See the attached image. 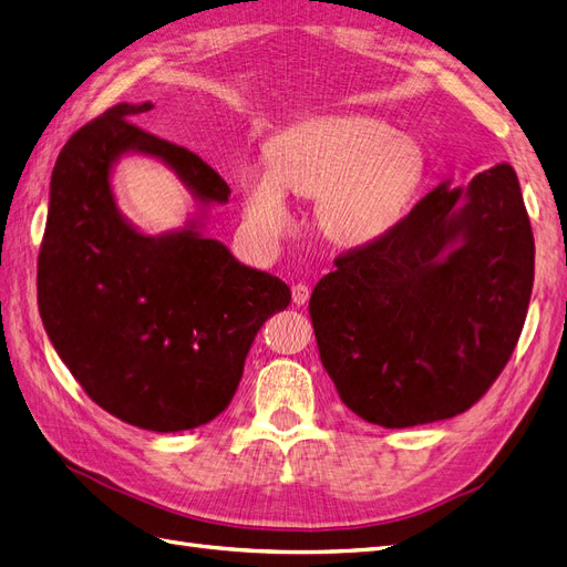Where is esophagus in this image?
Segmentation results:
<instances>
[{
  "mask_svg": "<svg viewBox=\"0 0 567 567\" xmlns=\"http://www.w3.org/2000/svg\"><path fill=\"white\" fill-rule=\"evenodd\" d=\"M290 296H293V302L300 307L310 300V288H307L305 284H296L293 288H290Z\"/></svg>",
  "mask_w": 567,
  "mask_h": 567,
  "instance_id": "esophagus-1",
  "label": "esophagus"
}]
</instances>
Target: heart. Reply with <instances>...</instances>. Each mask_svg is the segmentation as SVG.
Wrapping results in <instances>:
<instances>
[{
    "label": "heart",
    "mask_w": 567,
    "mask_h": 567,
    "mask_svg": "<svg viewBox=\"0 0 567 567\" xmlns=\"http://www.w3.org/2000/svg\"><path fill=\"white\" fill-rule=\"evenodd\" d=\"M425 173L421 146L369 115H319L284 132L269 165L241 177L244 227L277 246L293 229L288 192L317 198V221L331 241L362 248L383 241L409 215Z\"/></svg>",
    "instance_id": "heart-1"
}]
</instances>
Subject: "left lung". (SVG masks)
Segmentation results:
<instances>
[{"label": "left lung", "instance_id": "8db88e82", "mask_svg": "<svg viewBox=\"0 0 567 567\" xmlns=\"http://www.w3.org/2000/svg\"><path fill=\"white\" fill-rule=\"evenodd\" d=\"M532 281L535 236L513 167L494 165L466 186L447 179L315 286L321 364L369 423L452 419L506 367Z\"/></svg>", "mask_w": 567, "mask_h": 567}]
</instances>
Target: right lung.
Wrapping results in <instances>:
<instances>
[{
    "mask_svg": "<svg viewBox=\"0 0 567 567\" xmlns=\"http://www.w3.org/2000/svg\"><path fill=\"white\" fill-rule=\"evenodd\" d=\"M117 104L61 148L38 260L44 331L90 398L144 431H192L225 411L262 323L290 288L205 236L231 188L196 153L132 123ZM127 155L167 164L195 198L182 228L144 235L118 213L112 173Z\"/></svg>",
    "mask_w": 567,
    "mask_h": 567,
    "instance_id": "1",
    "label": "right lung"
}]
</instances>
